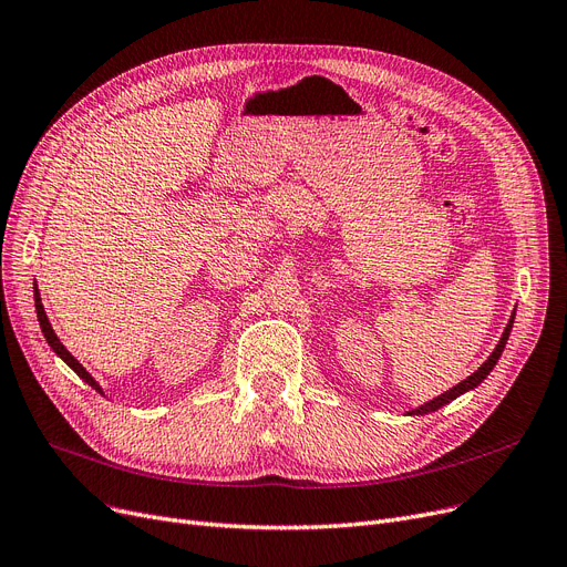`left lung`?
Listing matches in <instances>:
<instances>
[{
  "mask_svg": "<svg viewBox=\"0 0 567 567\" xmlns=\"http://www.w3.org/2000/svg\"><path fill=\"white\" fill-rule=\"evenodd\" d=\"M514 316H516V309H514V311H512V316H509V323H507V328H505V332H503V337H501V342L495 344L493 353L486 358V362H484V365H482L480 370H474L467 379H463L461 383H456L454 389H449L446 393H442V395H437V398H433V400L423 402L421 406H416V410L406 412V414H410V416H425V414H433V412H437V410H440V406L449 404L451 400H456V398H461L463 393L477 389L480 383L491 374V370L495 368V362L501 360V355H503V351H505V344H507V339H509V332H512V326H514Z\"/></svg>",
  "mask_w": 567,
  "mask_h": 567,
  "instance_id": "1",
  "label": "left lung"
}]
</instances>
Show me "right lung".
<instances>
[{
    "instance_id": "obj_1",
    "label": "right lung",
    "mask_w": 567,
    "mask_h": 567,
    "mask_svg": "<svg viewBox=\"0 0 567 567\" xmlns=\"http://www.w3.org/2000/svg\"><path fill=\"white\" fill-rule=\"evenodd\" d=\"M34 307H37V319H39V326H41V332H43V337H47V342H49V347L66 362V365H70L85 383H87V386H93L100 395H104V391H102V386H100V383L95 381V377L93 374H90L83 365H81V362L70 353V351H66L64 349V344L60 342V339H58V334L53 332V326H51V321H49V316H47V309H43V305H41V296H39V288H37V284H34Z\"/></svg>"
}]
</instances>
